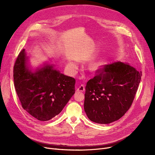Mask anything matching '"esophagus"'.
Wrapping results in <instances>:
<instances>
[{
	"instance_id": "34e87169",
	"label": "esophagus",
	"mask_w": 155,
	"mask_h": 155,
	"mask_svg": "<svg viewBox=\"0 0 155 155\" xmlns=\"http://www.w3.org/2000/svg\"><path fill=\"white\" fill-rule=\"evenodd\" d=\"M77 91L80 92H84L85 91V86L84 85H81L77 88Z\"/></svg>"
}]
</instances>
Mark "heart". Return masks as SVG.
<instances>
[{"mask_svg":"<svg viewBox=\"0 0 155 155\" xmlns=\"http://www.w3.org/2000/svg\"><path fill=\"white\" fill-rule=\"evenodd\" d=\"M69 67L71 71H75L77 69V65H76V64L73 63H70L69 64ZM93 68H94V69L96 68L95 67H93Z\"/></svg>","mask_w":155,"mask_h":155,"instance_id":"heart-1","label":"heart"}]
</instances>
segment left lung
<instances>
[{
    "mask_svg": "<svg viewBox=\"0 0 155 155\" xmlns=\"http://www.w3.org/2000/svg\"><path fill=\"white\" fill-rule=\"evenodd\" d=\"M101 67L87 83L84 109L94 123L109 124L123 117L131 106L142 72L120 61Z\"/></svg>",
    "mask_w": 155,
    "mask_h": 155,
    "instance_id": "8db88e82",
    "label": "left lung"
}]
</instances>
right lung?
Masks as SVG:
<instances>
[{"mask_svg": "<svg viewBox=\"0 0 155 155\" xmlns=\"http://www.w3.org/2000/svg\"><path fill=\"white\" fill-rule=\"evenodd\" d=\"M25 50L14 63L13 77L22 108L36 119L46 121L59 114L75 94V79L45 64L31 71L26 65Z\"/></svg>", "mask_w": 155, "mask_h": 155, "instance_id": "add662e5", "label": "right lung"}]
</instances>
